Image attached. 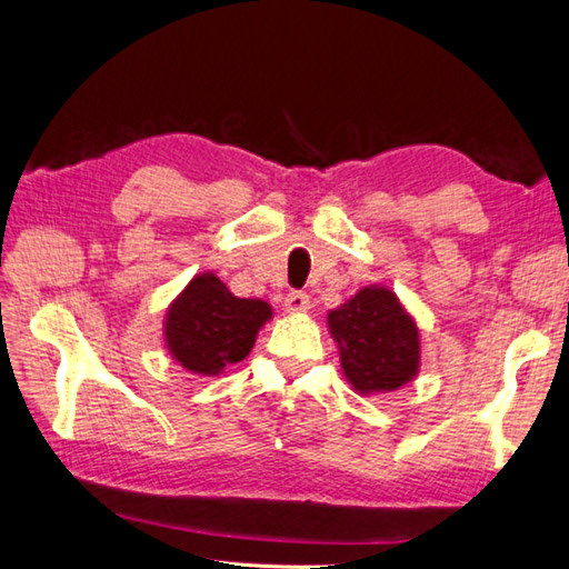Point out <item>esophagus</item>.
Wrapping results in <instances>:
<instances>
[{"label": "esophagus", "instance_id": "esophagus-1", "mask_svg": "<svg viewBox=\"0 0 569 569\" xmlns=\"http://www.w3.org/2000/svg\"><path fill=\"white\" fill-rule=\"evenodd\" d=\"M283 310L286 312H308L310 310V296L308 293H300V290H293V293H288L283 300Z\"/></svg>", "mask_w": 569, "mask_h": 569}]
</instances>
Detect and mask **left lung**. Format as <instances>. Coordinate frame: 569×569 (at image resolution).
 Segmentation results:
<instances>
[{
  "label": "left lung",
  "mask_w": 569,
  "mask_h": 569,
  "mask_svg": "<svg viewBox=\"0 0 569 569\" xmlns=\"http://www.w3.org/2000/svg\"><path fill=\"white\" fill-rule=\"evenodd\" d=\"M346 380L358 395H385L411 382L420 368V337L411 315L389 288L370 286L331 310Z\"/></svg>",
  "instance_id": "obj_1"
}]
</instances>
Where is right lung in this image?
Here are the masks:
<instances>
[{"label":"right lung","instance_id":"obj_1","mask_svg":"<svg viewBox=\"0 0 569 569\" xmlns=\"http://www.w3.org/2000/svg\"><path fill=\"white\" fill-rule=\"evenodd\" d=\"M267 319L269 302L236 298L218 276L199 273L168 308L166 346L184 370L213 377L247 358Z\"/></svg>","mask_w":569,"mask_h":569}]
</instances>
